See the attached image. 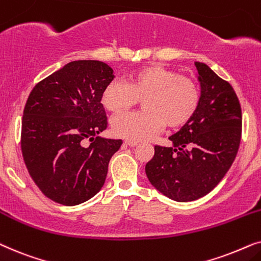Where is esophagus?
<instances>
[{
    "label": "esophagus",
    "instance_id": "1",
    "mask_svg": "<svg viewBox=\"0 0 261 261\" xmlns=\"http://www.w3.org/2000/svg\"><path fill=\"white\" fill-rule=\"evenodd\" d=\"M124 143L128 145V147H136V145L138 144V142L134 141V140H126V141H124Z\"/></svg>",
    "mask_w": 261,
    "mask_h": 261
}]
</instances>
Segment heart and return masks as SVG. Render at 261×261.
<instances>
[{"label": "heart", "instance_id": "obj_1", "mask_svg": "<svg viewBox=\"0 0 261 261\" xmlns=\"http://www.w3.org/2000/svg\"><path fill=\"white\" fill-rule=\"evenodd\" d=\"M143 100L142 112L120 114L112 120L118 137L141 141L154 136L167 124L180 127L194 116L200 92L192 79L171 69L149 65L130 75L127 83L112 80L101 94V103L112 113H121Z\"/></svg>", "mask_w": 261, "mask_h": 261}]
</instances>
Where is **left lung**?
<instances>
[{"label":"left lung","instance_id":"1","mask_svg":"<svg viewBox=\"0 0 261 261\" xmlns=\"http://www.w3.org/2000/svg\"><path fill=\"white\" fill-rule=\"evenodd\" d=\"M199 106L178 133L172 147L155 145L145 165L149 181L163 196L192 201L213 191L229 171L241 141L242 116L236 93L206 64L196 62Z\"/></svg>","mask_w":261,"mask_h":261}]
</instances>
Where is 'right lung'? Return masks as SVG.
<instances>
[{
    "instance_id": "add662e5",
    "label": "right lung",
    "mask_w": 261,
    "mask_h": 261,
    "mask_svg": "<svg viewBox=\"0 0 261 261\" xmlns=\"http://www.w3.org/2000/svg\"><path fill=\"white\" fill-rule=\"evenodd\" d=\"M113 69L100 61H74L34 87L22 117L21 150L41 192L56 203L79 205L106 180L121 140L99 136L107 127L101 103ZM92 142L88 147L84 141Z\"/></svg>"
}]
</instances>
